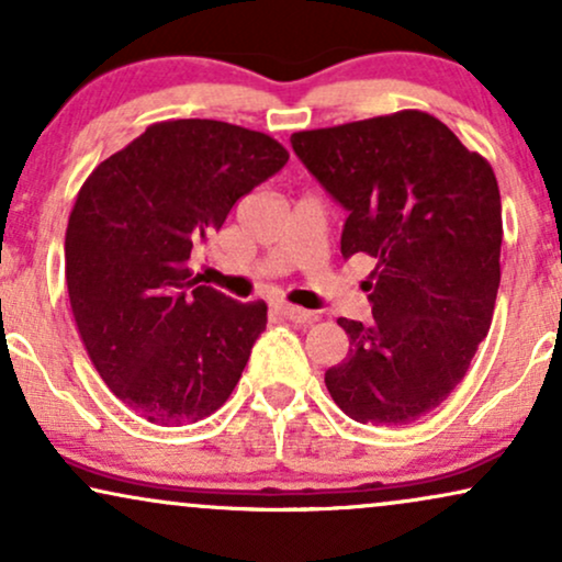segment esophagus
<instances>
[{
  "mask_svg": "<svg viewBox=\"0 0 562 562\" xmlns=\"http://www.w3.org/2000/svg\"><path fill=\"white\" fill-rule=\"evenodd\" d=\"M272 305H274L277 311H280L282 316L290 318V322H293V324H311L316 318V314H311V311L301 308V305H290L285 301H274Z\"/></svg>",
  "mask_w": 562,
  "mask_h": 562,
  "instance_id": "obj_1",
  "label": "esophagus"
}]
</instances>
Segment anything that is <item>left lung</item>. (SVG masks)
Returning a JSON list of instances; mask_svg holds the SVG:
<instances>
[{"label": "left lung", "instance_id": "8db88e82", "mask_svg": "<svg viewBox=\"0 0 562 562\" xmlns=\"http://www.w3.org/2000/svg\"><path fill=\"white\" fill-rule=\"evenodd\" d=\"M293 150L347 210L342 257L375 261L373 322L337 318L350 352L324 373L358 423L420 420L464 379L501 285L493 168L425 111L295 132Z\"/></svg>", "mask_w": 562, "mask_h": 562}]
</instances>
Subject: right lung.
Masks as SVG:
<instances>
[{"label": "right lung", "mask_w": 562, "mask_h": 562, "mask_svg": "<svg viewBox=\"0 0 562 562\" xmlns=\"http://www.w3.org/2000/svg\"><path fill=\"white\" fill-rule=\"evenodd\" d=\"M288 158L269 134L179 119L147 126L82 183L64 238L69 305L105 386L147 423H196L236 389L267 303L199 285L191 248Z\"/></svg>", "instance_id": "add662e5"}]
</instances>
